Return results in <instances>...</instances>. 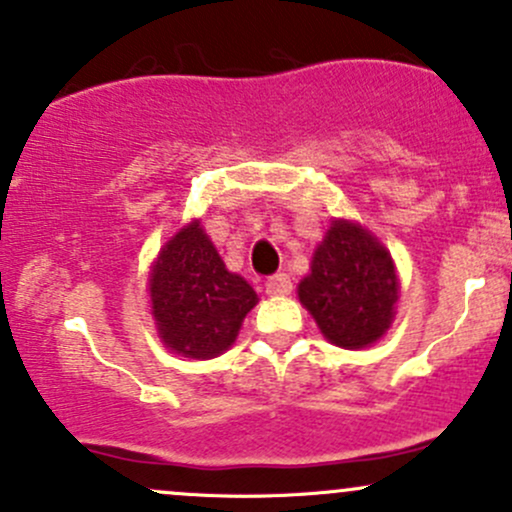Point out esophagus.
<instances>
[{"instance_id": "34e87169", "label": "esophagus", "mask_w": 512, "mask_h": 512, "mask_svg": "<svg viewBox=\"0 0 512 512\" xmlns=\"http://www.w3.org/2000/svg\"><path fill=\"white\" fill-rule=\"evenodd\" d=\"M265 287L270 297H284V294L292 292V279H289V274H274L267 279Z\"/></svg>"}]
</instances>
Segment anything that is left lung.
<instances>
[{
    "label": "left lung",
    "mask_w": 512,
    "mask_h": 512,
    "mask_svg": "<svg viewBox=\"0 0 512 512\" xmlns=\"http://www.w3.org/2000/svg\"><path fill=\"white\" fill-rule=\"evenodd\" d=\"M395 262L373 233L353 220H331L299 282V301L333 346L358 351L385 336L395 319Z\"/></svg>",
    "instance_id": "obj_1"
}]
</instances>
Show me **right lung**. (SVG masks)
I'll use <instances>...</instances> for the list:
<instances>
[{
    "label": "right lung",
    "mask_w": 512,
    "mask_h": 512,
    "mask_svg": "<svg viewBox=\"0 0 512 512\" xmlns=\"http://www.w3.org/2000/svg\"><path fill=\"white\" fill-rule=\"evenodd\" d=\"M149 299L164 346L196 360L228 351L257 304L255 289L228 272L201 220H191L161 247L149 272Z\"/></svg>",
    "instance_id": "add662e5"
}]
</instances>
